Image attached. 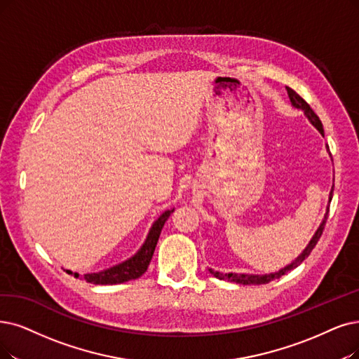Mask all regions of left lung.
Wrapping results in <instances>:
<instances>
[{
	"label": "left lung",
	"mask_w": 359,
	"mask_h": 359,
	"mask_svg": "<svg viewBox=\"0 0 359 359\" xmlns=\"http://www.w3.org/2000/svg\"><path fill=\"white\" fill-rule=\"evenodd\" d=\"M285 90H287V94H289L292 106H293L294 109H297V110H302L305 116L308 118V121H309L315 128H317V130L320 131V134L324 137L323 123H321V121H320V118L317 116V114H315V111L311 109V106H309V104L305 102V100H304L302 97H300L296 91H293L292 88L285 87ZM327 151H328V146H327ZM333 187H334V185H333ZM332 198H333V189H332V191H330L328 203L332 202ZM327 217H328V205H327V209H325V213H324V218H323L320 226L317 228V231H315V234L312 236V238L309 240V243L306 245V248L302 250V253H300L292 264L285 265L284 268H281V269L277 271V272H271V274H262V276H259V274H240V272H228V274H222V272H219V271H213L212 268H209L210 274H212L213 277L219 278V280H226V281L237 283V284H245V285H249V284L259 285V284H266V283H269V281H272V280H276V278H280L281 276L285 274V272H289V271L297 268V266H299L300 264H302V262L306 259V257L311 255L312 249H313L315 246H317V243H318V240H320V237H321V234H323V229H324Z\"/></svg>",
	"instance_id": "8db88e82"
}]
</instances>
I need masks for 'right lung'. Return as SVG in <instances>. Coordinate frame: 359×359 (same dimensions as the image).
I'll use <instances>...</instances> for the list:
<instances>
[{
    "label": "right lung",
    "instance_id": "obj_1",
    "mask_svg": "<svg viewBox=\"0 0 359 359\" xmlns=\"http://www.w3.org/2000/svg\"><path fill=\"white\" fill-rule=\"evenodd\" d=\"M174 210H175V208L165 210L161 217L153 222L144 243H142V246L137 250L135 255H133L130 257V259H126L118 265H113L103 271L83 274V280L87 283H91V284L106 285V284H121L125 281L140 278L147 271L151 257H153V253H154V249H156V245H157V240H159L162 228H163L165 222L168 221V218L170 217V213ZM67 272L69 274H74V272L69 269H67ZM74 276L79 277L78 272H75Z\"/></svg>",
    "mask_w": 359,
    "mask_h": 359
}]
</instances>
